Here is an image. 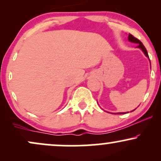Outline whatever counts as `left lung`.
<instances>
[{"instance_id": "8db88e82", "label": "left lung", "mask_w": 161, "mask_h": 161, "mask_svg": "<svg viewBox=\"0 0 161 161\" xmlns=\"http://www.w3.org/2000/svg\"><path fill=\"white\" fill-rule=\"evenodd\" d=\"M128 39H129V42H133V43H137V44H138V47H139V48H141V49L142 50V51H143V52L145 53V54L146 55V56L148 57V53H147V50H146L145 46L143 45V44H142V42H141V41L138 40V38H136V37H134L133 36H132V35H131V34H129ZM125 114V113H118V114Z\"/></svg>"}]
</instances>
